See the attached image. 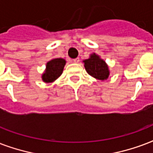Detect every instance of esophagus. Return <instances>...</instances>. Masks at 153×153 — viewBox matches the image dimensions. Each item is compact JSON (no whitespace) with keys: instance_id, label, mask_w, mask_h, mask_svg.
<instances>
[{"instance_id":"1","label":"esophagus","mask_w":153,"mask_h":153,"mask_svg":"<svg viewBox=\"0 0 153 153\" xmlns=\"http://www.w3.org/2000/svg\"><path fill=\"white\" fill-rule=\"evenodd\" d=\"M73 62H74V63H79V58H74V59H73Z\"/></svg>"}]
</instances>
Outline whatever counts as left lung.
Segmentation results:
<instances>
[{"label": "left lung", "instance_id": "1", "mask_svg": "<svg viewBox=\"0 0 153 153\" xmlns=\"http://www.w3.org/2000/svg\"><path fill=\"white\" fill-rule=\"evenodd\" d=\"M82 62L88 74L98 80H107L110 75L109 66L97 53L90 54L89 58L83 60Z\"/></svg>", "mask_w": 153, "mask_h": 153}]
</instances>
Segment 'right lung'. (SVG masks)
<instances>
[{"mask_svg": "<svg viewBox=\"0 0 153 153\" xmlns=\"http://www.w3.org/2000/svg\"><path fill=\"white\" fill-rule=\"evenodd\" d=\"M66 61L63 58H52L47 62L45 70L42 74V79L45 83L54 82L61 76Z\"/></svg>", "mask_w": 153, "mask_h": 153, "instance_id": "right-lung-1", "label": "right lung"}]
</instances>
